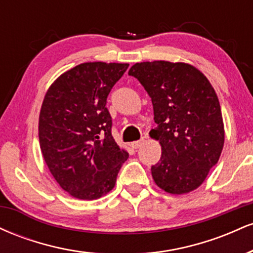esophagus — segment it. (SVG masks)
<instances>
[{
  "instance_id": "34e87169",
  "label": "esophagus",
  "mask_w": 253,
  "mask_h": 253,
  "mask_svg": "<svg viewBox=\"0 0 253 253\" xmlns=\"http://www.w3.org/2000/svg\"><path fill=\"white\" fill-rule=\"evenodd\" d=\"M143 143H144V138H141L140 140H138V141H133V143L130 144V146H132L133 149H139V147H140L141 145H143Z\"/></svg>"
}]
</instances>
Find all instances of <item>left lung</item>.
I'll return each mask as SVG.
<instances>
[{"label":"left lung","instance_id":"left-lung-1","mask_svg":"<svg viewBox=\"0 0 253 253\" xmlns=\"http://www.w3.org/2000/svg\"><path fill=\"white\" fill-rule=\"evenodd\" d=\"M128 75L152 101L157 127L150 134L162 145L161 159L151 168L156 184L177 195L196 189L219 161L225 140L210 81L189 64L164 60L136 63Z\"/></svg>","mask_w":253,"mask_h":253}]
</instances>
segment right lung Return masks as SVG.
<instances>
[{
  "instance_id": "1",
  "label": "right lung",
  "mask_w": 253,
  "mask_h": 253,
  "mask_svg": "<svg viewBox=\"0 0 253 253\" xmlns=\"http://www.w3.org/2000/svg\"><path fill=\"white\" fill-rule=\"evenodd\" d=\"M128 64L83 63L50 86L40 110L39 141L52 176L80 200L114 188L128 153L112 135L107 97Z\"/></svg>"
}]
</instances>
